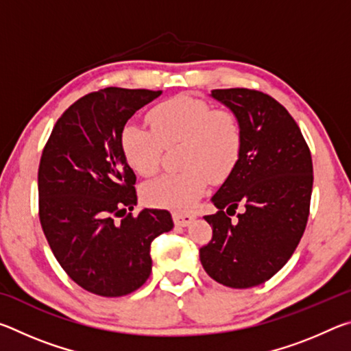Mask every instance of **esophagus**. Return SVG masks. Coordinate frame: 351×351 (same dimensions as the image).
<instances>
[{
  "label": "esophagus",
  "mask_w": 351,
  "mask_h": 351,
  "mask_svg": "<svg viewBox=\"0 0 351 351\" xmlns=\"http://www.w3.org/2000/svg\"><path fill=\"white\" fill-rule=\"evenodd\" d=\"M195 219L192 213H182V212H173V221L176 226H181V228H186Z\"/></svg>",
  "instance_id": "esophagus-1"
}]
</instances>
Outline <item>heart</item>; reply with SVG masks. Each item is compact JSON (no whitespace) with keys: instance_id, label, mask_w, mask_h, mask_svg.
Here are the masks:
<instances>
[{"instance_id":"obj_1","label":"heart","mask_w":351,"mask_h":351,"mask_svg":"<svg viewBox=\"0 0 351 351\" xmlns=\"http://www.w3.org/2000/svg\"><path fill=\"white\" fill-rule=\"evenodd\" d=\"M153 130L127 123L121 147L136 173L150 176L159 169L162 148L180 145L178 173H167L142 189L145 203L184 210L204 193L207 180L223 181L239 161L241 123L232 111L213 110L192 96H178L154 106L148 116Z\"/></svg>"}]
</instances>
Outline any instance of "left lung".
Segmentation results:
<instances>
[{"label":"left lung","mask_w":351,"mask_h":351,"mask_svg":"<svg viewBox=\"0 0 351 351\" xmlns=\"http://www.w3.org/2000/svg\"><path fill=\"white\" fill-rule=\"evenodd\" d=\"M241 123L235 167L210 201L206 215L213 235L199 260L213 280L229 288H252L277 274L305 232L313 192L311 153L285 106L268 94L230 88L210 93ZM243 206L239 220L236 207Z\"/></svg>","instance_id":"1"}]
</instances>
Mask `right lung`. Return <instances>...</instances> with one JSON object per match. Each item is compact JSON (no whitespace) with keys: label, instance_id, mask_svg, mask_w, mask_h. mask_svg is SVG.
Segmentation results:
<instances>
[{"label":"right lung","instance_id":"1","mask_svg":"<svg viewBox=\"0 0 351 351\" xmlns=\"http://www.w3.org/2000/svg\"><path fill=\"white\" fill-rule=\"evenodd\" d=\"M162 91L105 88L58 119L38 169L40 223L56 258L83 289L133 293L152 272L153 239L173 229L169 210H133L134 171L121 147L128 119Z\"/></svg>","mask_w":351,"mask_h":351}]
</instances>
